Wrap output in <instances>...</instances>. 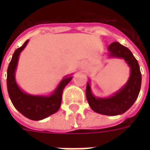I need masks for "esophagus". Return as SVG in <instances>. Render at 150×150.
<instances>
[{
    "label": "esophagus",
    "mask_w": 150,
    "mask_h": 150,
    "mask_svg": "<svg viewBox=\"0 0 150 150\" xmlns=\"http://www.w3.org/2000/svg\"><path fill=\"white\" fill-rule=\"evenodd\" d=\"M88 66V63L87 62H81V67L82 68H84L85 67H87Z\"/></svg>",
    "instance_id": "esophagus-1"
}]
</instances>
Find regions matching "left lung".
<instances>
[{
    "label": "left lung",
    "mask_w": 150,
    "mask_h": 150,
    "mask_svg": "<svg viewBox=\"0 0 150 150\" xmlns=\"http://www.w3.org/2000/svg\"><path fill=\"white\" fill-rule=\"evenodd\" d=\"M108 57L124 59L130 69L126 83L115 93L108 97H96L91 88V79L86 88V97L92 110L106 116L121 115L128 111L138 97L142 85V74L138 62L127 47L119 42L111 43L108 46Z\"/></svg>",
    "instance_id": "obj_1"
}]
</instances>
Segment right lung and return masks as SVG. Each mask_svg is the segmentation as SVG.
Listing matches in <instances>:
<instances>
[{"instance_id":"add662e5","label":"right lung","mask_w":150,"mask_h":150,"mask_svg":"<svg viewBox=\"0 0 150 150\" xmlns=\"http://www.w3.org/2000/svg\"><path fill=\"white\" fill-rule=\"evenodd\" d=\"M29 40L15 50L7 70V89L15 108L28 119L41 120L59 111L63 89L72 79V74L64 76L54 91L49 95H32L24 91L16 80V70L19 56Z\"/></svg>"}]
</instances>
